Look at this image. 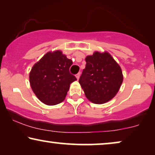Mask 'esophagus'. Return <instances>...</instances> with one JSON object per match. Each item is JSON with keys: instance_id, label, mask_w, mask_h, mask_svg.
Here are the masks:
<instances>
[{"instance_id": "1", "label": "esophagus", "mask_w": 155, "mask_h": 155, "mask_svg": "<svg viewBox=\"0 0 155 155\" xmlns=\"http://www.w3.org/2000/svg\"><path fill=\"white\" fill-rule=\"evenodd\" d=\"M80 74H81L80 72H79V73H78L77 74H76V77H77V78L78 80V78H79V77H80Z\"/></svg>"}]
</instances>
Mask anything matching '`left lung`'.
Masks as SVG:
<instances>
[{
    "instance_id": "obj_1",
    "label": "left lung",
    "mask_w": 155,
    "mask_h": 155,
    "mask_svg": "<svg viewBox=\"0 0 155 155\" xmlns=\"http://www.w3.org/2000/svg\"><path fill=\"white\" fill-rule=\"evenodd\" d=\"M86 68L78 82L87 98L95 104L112 99L123 81L121 67L107 52H95L86 58Z\"/></svg>"
}]
</instances>
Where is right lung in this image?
Instances as JSON below:
<instances>
[{"instance_id": "1", "label": "right lung", "mask_w": 155, "mask_h": 155, "mask_svg": "<svg viewBox=\"0 0 155 155\" xmlns=\"http://www.w3.org/2000/svg\"><path fill=\"white\" fill-rule=\"evenodd\" d=\"M73 64L60 51L48 52L36 63L29 74L31 87L36 97L48 105L64 100L70 84L77 80L69 72Z\"/></svg>"}]
</instances>
